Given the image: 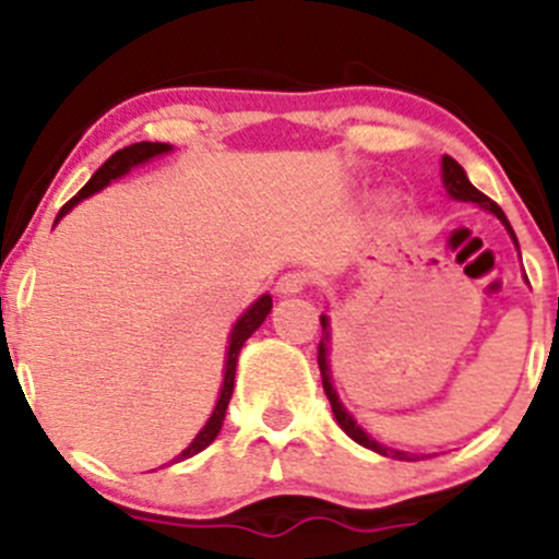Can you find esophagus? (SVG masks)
Masks as SVG:
<instances>
[{"label":"esophagus","mask_w":559,"mask_h":559,"mask_svg":"<svg viewBox=\"0 0 559 559\" xmlns=\"http://www.w3.org/2000/svg\"><path fill=\"white\" fill-rule=\"evenodd\" d=\"M308 284H311L308 273H300V270H289V273L281 275L278 284H275V289H278L281 295H300V292L308 289Z\"/></svg>","instance_id":"obj_1"}]
</instances>
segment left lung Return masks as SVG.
<instances>
[{"label":"left lung","instance_id":"8db88e82","mask_svg":"<svg viewBox=\"0 0 559 559\" xmlns=\"http://www.w3.org/2000/svg\"><path fill=\"white\" fill-rule=\"evenodd\" d=\"M441 178H443V186H447V191H449V197H452V200L476 202L478 207H484V211H489V213H492V216H498L500 222H503V227L509 229V235H511V240H514V246L520 248V243H516L514 229H511L509 218H506V213L500 211L498 202H492L487 194H481V191H478L476 186H473L471 180H467L465 170H462V167L456 165L452 156H443V159H441ZM319 370H321V384H324V394H326V400H330V405H332V414H335L337 425L343 427V432H346V436L352 438V441H357L359 447L373 449V452H379V454H384V456H392V460H416V454L400 452V449L381 447V443L376 441V438H370L368 432H365L362 427H359L357 421H354V416L348 414L346 405L341 403V397H337L335 386H332V376H330V319H326L324 313H321Z\"/></svg>","mask_w":559,"mask_h":559}]
</instances>
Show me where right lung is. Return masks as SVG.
Here are the masks:
<instances>
[{
    "label": "right lung",
    "mask_w": 559,
    "mask_h": 559,
    "mask_svg": "<svg viewBox=\"0 0 559 559\" xmlns=\"http://www.w3.org/2000/svg\"><path fill=\"white\" fill-rule=\"evenodd\" d=\"M173 145L170 143H134V145H127V148L116 151V154L110 156V159L105 162L103 167H99L97 173L92 175V180H88L86 186H83L81 191H78L75 197H72L70 202H67L64 207H61L59 218L64 216V213H70L72 207L78 205L81 200H86V197L97 194V191H103L110 180L121 178V175H127L132 167L138 165H145L148 159H154V156H162V154H170ZM56 218V222H59ZM270 308H273V297L270 295H262L257 302H253L248 311L240 316L238 321H235L233 332H229V346H227V359H224V384H222V392H218V400H216V408H213L211 419L205 421V427H202L200 432H197L194 441L189 443V447L183 449L178 456H175L173 462L178 460H186V456H194L200 454L202 449L211 447L213 441H216V436L222 432V425H224V416H227V405H229V397H233V389H235V368H238V357H240V348H243V343L248 337L253 335V332L262 326V321L267 319Z\"/></svg>",
    "instance_id": "right-lung-1"
}]
</instances>
